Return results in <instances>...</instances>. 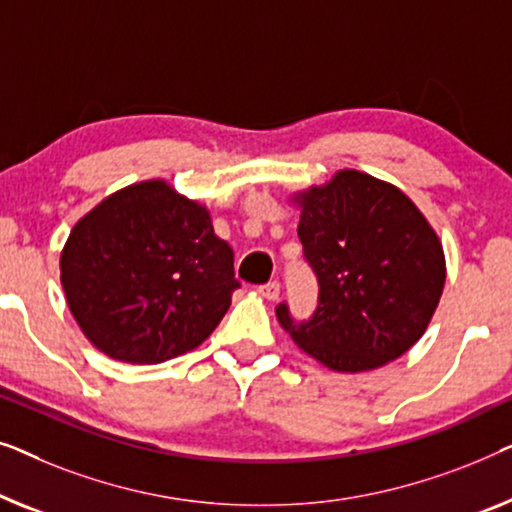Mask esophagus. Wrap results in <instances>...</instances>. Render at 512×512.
I'll list each match as a JSON object with an SVG mask.
<instances>
[{
  "instance_id": "obj_1",
  "label": "esophagus",
  "mask_w": 512,
  "mask_h": 512,
  "mask_svg": "<svg viewBox=\"0 0 512 512\" xmlns=\"http://www.w3.org/2000/svg\"><path fill=\"white\" fill-rule=\"evenodd\" d=\"M259 294H262L264 299L276 301L280 297V283H278V280H271V283H266V285L259 287Z\"/></svg>"
}]
</instances>
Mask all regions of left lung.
I'll return each mask as SVG.
<instances>
[{"mask_svg":"<svg viewBox=\"0 0 512 512\" xmlns=\"http://www.w3.org/2000/svg\"><path fill=\"white\" fill-rule=\"evenodd\" d=\"M292 204L320 301L308 322H294L280 304V325L331 371L362 373L399 359L427 331L443 294L434 227L397 185L357 169L294 192Z\"/></svg>","mask_w":512,"mask_h":512,"instance_id":"obj_1","label":"left lung"}]
</instances>
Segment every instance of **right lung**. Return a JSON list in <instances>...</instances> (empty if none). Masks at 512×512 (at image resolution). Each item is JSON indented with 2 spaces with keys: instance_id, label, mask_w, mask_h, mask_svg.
Here are the masks:
<instances>
[{
  "instance_id": "add662e5",
  "label": "right lung",
  "mask_w": 512,
  "mask_h": 512,
  "mask_svg": "<svg viewBox=\"0 0 512 512\" xmlns=\"http://www.w3.org/2000/svg\"><path fill=\"white\" fill-rule=\"evenodd\" d=\"M60 283L85 338L129 364L199 348L239 287L211 211L162 178L122 187L76 222Z\"/></svg>"
}]
</instances>
